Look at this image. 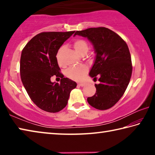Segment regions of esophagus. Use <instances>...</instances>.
Masks as SVG:
<instances>
[{
	"label": "esophagus",
	"mask_w": 155,
	"mask_h": 155,
	"mask_svg": "<svg viewBox=\"0 0 155 155\" xmlns=\"http://www.w3.org/2000/svg\"><path fill=\"white\" fill-rule=\"evenodd\" d=\"M78 85L79 86H81V87H83V86L85 85V83H78Z\"/></svg>",
	"instance_id": "34e87169"
}]
</instances>
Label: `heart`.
Returning <instances> with one entry per match:
<instances>
[{
    "label": "heart",
    "mask_w": 155,
    "mask_h": 155,
    "mask_svg": "<svg viewBox=\"0 0 155 155\" xmlns=\"http://www.w3.org/2000/svg\"><path fill=\"white\" fill-rule=\"evenodd\" d=\"M73 46H74L76 51L78 52L80 54H85L87 52L89 49V45L87 41L83 40L82 38H77L73 41ZM64 46H61L59 48L57 53V59L60 65H62L60 56H61V52L64 50ZM94 56V52L93 51L90 52L87 54V59L89 60H92ZM87 72V68L83 65H77V66H72L68 68L66 71V75L68 78H71L72 80L80 81L83 79L85 74Z\"/></svg>",
    "instance_id": "obj_1"
}]
</instances>
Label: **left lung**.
<instances>
[{"label": "left lung", "mask_w": 155, "mask_h": 155, "mask_svg": "<svg viewBox=\"0 0 155 155\" xmlns=\"http://www.w3.org/2000/svg\"><path fill=\"white\" fill-rule=\"evenodd\" d=\"M76 35L87 38L96 54L90 76L94 79L99 77L100 83L95 84L96 92L88 97V103L99 110L110 109L124 94L132 74L127 44L117 33L105 27L77 31Z\"/></svg>", "instance_id": "8db88e82"}]
</instances>
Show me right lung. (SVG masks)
Wrapping results in <instances>:
<instances>
[{"instance_id": "right-lung-1", "label": "right lung", "mask_w": 155, "mask_h": 155, "mask_svg": "<svg viewBox=\"0 0 155 155\" xmlns=\"http://www.w3.org/2000/svg\"><path fill=\"white\" fill-rule=\"evenodd\" d=\"M75 31L42 32L34 36L23 48L20 72L23 85L34 103L50 113H57L67 105L74 81L64 78L57 59L59 48ZM53 75L60 83H52ZM60 79V78H59Z\"/></svg>"}]
</instances>
